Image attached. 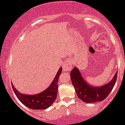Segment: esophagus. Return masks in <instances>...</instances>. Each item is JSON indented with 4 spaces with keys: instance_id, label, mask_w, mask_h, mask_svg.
<instances>
[{
    "instance_id": "esophagus-1",
    "label": "esophagus",
    "mask_w": 125,
    "mask_h": 125,
    "mask_svg": "<svg viewBox=\"0 0 125 125\" xmlns=\"http://www.w3.org/2000/svg\"><path fill=\"white\" fill-rule=\"evenodd\" d=\"M63 70L64 71H69L72 69L73 67V63L72 62V61L71 60L67 59V61H66V62L65 63V64H64L63 66Z\"/></svg>"
}]
</instances>
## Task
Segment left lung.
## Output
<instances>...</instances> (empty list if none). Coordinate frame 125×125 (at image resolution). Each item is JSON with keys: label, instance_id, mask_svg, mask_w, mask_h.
<instances>
[{"label": "left lung", "instance_id": "1", "mask_svg": "<svg viewBox=\"0 0 125 125\" xmlns=\"http://www.w3.org/2000/svg\"><path fill=\"white\" fill-rule=\"evenodd\" d=\"M117 72L112 81L102 86L94 87L87 83L81 72L74 67L71 72V81L77 96L86 103H94L105 99L113 89L117 79Z\"/></svg>", "mask_w": 125, "mask_h": 125}]
</instances>
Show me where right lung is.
I'll list each match as a JSON object with an SVG mask.
<instances>
[{
	"label": "right lung",
	"mask_w": 125,
	"mask_h": 125,
	"mask_svg": "<svg viewBox=\"0 0 125 125\" xmlns=\"http://www.w3.org/2000/svg\"><path fill=\"white\" fill-rule=\"evenodd\" d=\"M62 71V67H60L51 85L46 89L38 94L33 95L22 94L17 90L12 84L13 90L18 99L26 106L31 109H45L51 106L56 99L59 77L61 74Z\"/></svg>",
	"instance_id": "obj_1"
}]
</instances>
